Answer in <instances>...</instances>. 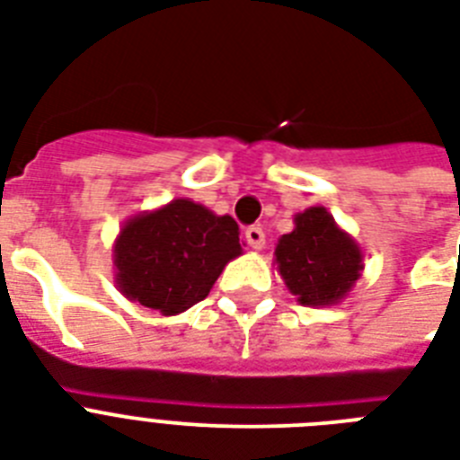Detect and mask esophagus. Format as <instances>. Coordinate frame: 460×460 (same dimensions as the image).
<instances>
[{"mask_svg":"<svg viewBox=\"0 0 460 460\" xmlns=\"http://www.w3.org/2000/svg\"><path fill=\"white\" fill-rule=\"evenodd\" d=\"M245 241H248L252 251H262L265 248V231L260 229V226H248L245 229Z\"/></svg>","mask_w":460,"mask_h":460,"instance_id":"1","label":"esophagus"}]
</instances>
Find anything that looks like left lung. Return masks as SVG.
<instances>
[{"instance_id":"obj_1","label":"left lung","mask_w":460,"mask_h":460,"mask_svg":"<svg viewBox=\"0 0 460 460\" xmlns=\"http://www.w3.org/2000/svg\"><path fill=\"white\" fill-rule=\"evenodd\" d=\"M274 265L296 301L307 307L341 303L365 267L356 238L322 205L294 217V231L277 241Z\"/></svg>"}]
</instances>
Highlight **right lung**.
<instances>
[{
	"mask_svg": "<svg viewBox=\"0 0 460 460\" xmlns=\"http://www.w3.org/2000/svg\"><path fill=\"white\" fill-rule=\"evenodd\" d=\"M238 224L200 202L176 198L128 217L111 245L114 281L131 303L164 317L186 313L243 255Z\"/></svg>",
	"mask_w": 460,
	"mask_h": 460,
	"instance_id": "add662e5",
	"label": "right lung"
}]
</instances>
